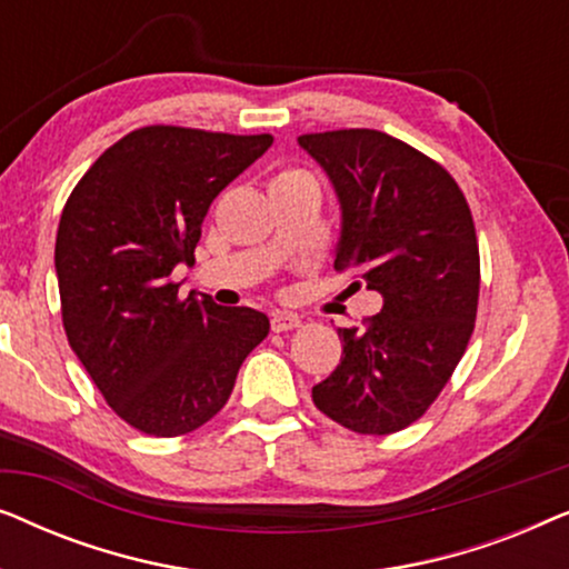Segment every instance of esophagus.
I'll return each mask as SVG.
<instances>
[{
    "label": "esophagus",
    "instance_id": "obj_1",
    "mask_svg": "<svg viewBox=\"0 0 569 569\" xmlns=\"http://www.w3.org/2000/svg\"><path fill=\"white\" fill-rule=\"evenodd\" d=\"M300 323H302L300 316L284 313V310H277V313L271 316V329L274 331H292V329H298Z\"/></svg>",
    "mask_w": 569,
    "mask_h": 569
}]
</instances>
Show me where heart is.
I'll return each instance as SVG.
<instances>
[{"label": "heart", "instance_id": "b5f03b06", "mask_svg": "<svg viewBox=\"0 0 569 569\" xmlns=\"http://www.w3.org/2000/svg\"><path fill=\"white\" fill-rule=\"evenodd\" d=\"M298 176H306V173H300V170H282V173L274 178V183L277 181H287V178H298Z\"/></svg>", "mask_w": 569, "mask_h": 569}]
</instances>
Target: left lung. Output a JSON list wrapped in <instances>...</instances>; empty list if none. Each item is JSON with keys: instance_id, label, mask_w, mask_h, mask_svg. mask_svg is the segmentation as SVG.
Segmentation results:
<instances>
[{"instance_id": "8db88e82", "label": "left lung", "mask_w": 569, "mask_h": 569, "mask_svg": "<svg viewBox=\"0 0 569 569\" xmlns=\"http://www.w3.org/2000/svg\"><path fill=\"white\" fill-rule=\"evenodd\" d=\"M298 144L337 191L333 269L360 274L349 290L383 298L362 329H337L341 362L313 401L347 430L399 432L438 399L471 339L479 246L469 204L446 168L383 131H323Z\"/></svg>"}]
</instances>
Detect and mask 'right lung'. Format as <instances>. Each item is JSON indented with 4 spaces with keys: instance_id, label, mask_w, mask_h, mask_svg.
Listing matches in <instances>:
<instances>
[{
    "instance_id": "right-lung-1",
    "label": "right lung",
    "mask_w": 569,
    "mask_h": 569,
    "mask_svg": "<svg viewBox=\"0 0 569 569\" xmlns=\"http://www.w3.org/2000/svg\"><path fill=\"white\" fill-rule=\"evenodd\" d=\"M271 142L144 127L108 147L67 199L53 263L69 347L139 432L178 438L209 422L267 339L259 310L181 300L170 274L193 267L209 204Z\"/></svg>"
}]
</instances>
